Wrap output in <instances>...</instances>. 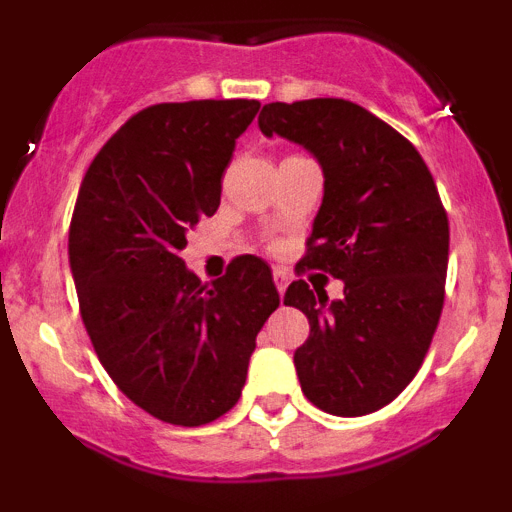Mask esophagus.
Returning <instances> with one entry per match:
<instances>
[{
    "instance_id": "34e87169",
    "label": "esophagus",
    "mask_w": 512,
    "mask_h": 512,
    "mask_svg": "<svg viewBox=\"0 0 512 512\" xmlns=\"http://www.w3.org/2000/svg\"><path fill=\"white\" fill-rule=\"evenodd\" d=\"M274 284H277L279 295L284 297V289H287V284H289V274L282 269V266H274Z\"/></svg>"
}]
</instances>
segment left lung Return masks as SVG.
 Masks as SVG:
<instances>
[{
    "label": "left lung",
    "mask_w": 512,
    "mask_h": 512,
    "mask_svg": "<svg viewBox=\"0 0 512 512\" xmlns=\"http://www.w3.org/2000/svg\"><path fill=\"white\" fill-rule=\"evenodd\" d=\"M259 128L323 166V205L297 271L343 282L333 302L305 279L284 295L310 320L295 351L302 392L330 415L374 413L413 382L441 318L449 217L436 182L405 135L348 99L264 104Z\"/></svg>",
    "instance_id": "1"
}]
</instances>
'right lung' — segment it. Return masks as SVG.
<instances>
[{"label":"right lung","instance_id":"obj_1","mask_svg":"<svg viewBox=\"0 0 512 512\" xmlns=\"http://www.w3.org/2000/svg\"><path fill=\"white\" fill-rule=\"evenodd\" d=\"M259 107H146L104 143L76 197L69 261L84 328L122 395L164 423L197 428L233 408L279 307L259 256H235L212 284L179 256L189 230L220 207L235 138Z\"/></svg>","mask_w":512,"mask_h":512}]
</instances>
